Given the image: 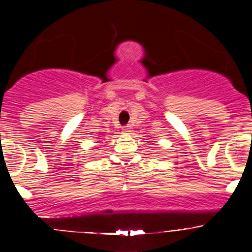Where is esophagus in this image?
<instances>
[{"label":"esophagus","instance_id":"esophagus-1","mask_svg":"<svg viewBox=\"0 0 252 252\" xmlns=\"http://www.w3.org/2000/svg\"><path fill=\"white\" fill-rule=\"evenodd\" d=\"M123 132L129 134L130 132H132V127H130V126H125V127H124V128H123Z\"/></svg>","mask_w":252,"mask_h":252}]
</instances>
